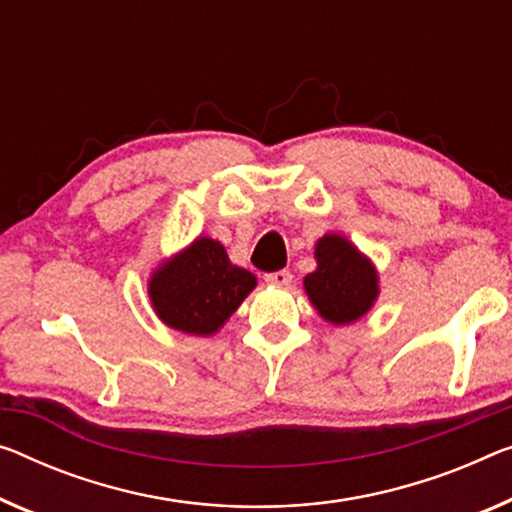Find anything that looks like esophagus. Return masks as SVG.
<instances>
[{
	"label": "esophagus",
	"instance_id": "1",
	"mask_svg": "<svg viewBox=\"0 0 512 512\" xmlns=\"http://www.w3.org/2000/svg\"><path fill=\"white\" fill-rule=\"evenodd\" d=\"M264 280H266V285H273V287H287L289 282H292V273H289V271L266 273Z\"/></svg>",
	"mask_w": 512,
	"mask_h": 512
}]
</instances>
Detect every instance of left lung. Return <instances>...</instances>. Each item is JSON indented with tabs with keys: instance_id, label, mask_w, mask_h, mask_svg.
Listing matches in <instances>:
<instances>
[{
	"instance_id": "1",
	"label": "left lung",
	"mask_w": 512,
	"mask_h": 512,
	"mask_svg": "<svg viewBox=\"0 0 512 512\" xmlns=\"http://www.w3.org/2000/svg\"><path fill=\"white\" fill-rule=\"evenodd\" d=\"M317 269L303 278V289L319 317L333 326L354 324L379 299V271L347 236L324 234L315 246Z\"/></svg>"
}]
</instances>
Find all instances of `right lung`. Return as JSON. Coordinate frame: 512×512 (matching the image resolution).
<instances>
[{
    "mask_svg": "<svg viewBox=\"0 0 512 512\" xmlns=\"http://www.w3.org/2000/svg\"><path fill=\"white\" fill-rule=\"evenodd\" d=\"M255 287L257 278L230 262L223 243L197 236L151 271L147 292L160 322L204 338L223 329Z\"/></svg>",
    "mask_w": 512,
    "mask_h": 512,
    "instance_id": "obj_1",
    "label": "right lung"
}]
</instances>
